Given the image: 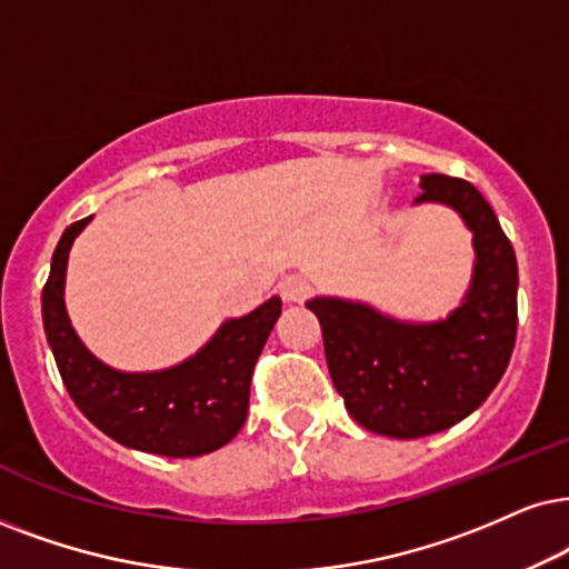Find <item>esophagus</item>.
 Returning a JSON list of instances; mask_svg holds the SVG:
<instances>
[{"mask_svg": "<svg viewBox=\"0 0 569 569\" xmlns=\"http://www.w3.org/2000/svg\"><path fill=\"white\" fill-rule=\"evenodd\" d=\"M278 291H280V297H283L286 301H305L312 289H309V283H307L305 278L289 276V278L280 280Z\"/></svg>", "mask_w": 569, "mask_h": 569, "instance_id": "1", "label": "esophagus"}]
</instances>
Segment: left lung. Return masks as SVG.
I'll list each match as a JSON object with an SVG mask.
<instances>
[{
	"instance_id": "obj_1",
	"label": "left lung",
	"mask_w": 569,
	"mask_h": 569,
	"mask_svg": "<svg viewBox=\"0 0 569 569\" xmlns=\"http://www.w3.org/2000/svg\"><path fill=\"white\" fill-rule=\"evenodd\" d=\"M415 199L451 207L472 231L470 291L446 320L401 322L368 305L318 297L336 391L372 433L422 438L465 420L505 376L517 336V260L491 204L462 178L430 172Z\"/></svg>"
}]
</instances>
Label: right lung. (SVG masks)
<instances>
[{
  "label": "right lung",
  "instance_id": "obj_1",
  "mask_svg": "<svg viewBox=\"0 0 569 569\" xmlns=\"http://www.w3.org/2000/svg\"><path fill=\"white\" fill-rule=\"evenodd\" d=\"M83 218L64 228L41 291L47 341L76 407L128 449L162 457H201L239 433L249 412L251 372L280 315L272 297L239 320L222 322L197 355L160 372H120L99 362L70 326L64 270Z\"/></svg>",
  "mask_w": 569,
  "mask_h": 569
}]
</instances>
